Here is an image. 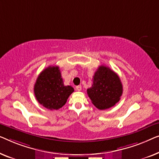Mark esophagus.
<instances>
[{
	"mask_svg": "<svg viewBox=\"0 0 159 159\" xmlns=\"http://www.w3.org/2000/svg\"><path fill=\"white\" fill-rule=\"evenodd\" d=\"M75 89H76L77 91H80L81 90V86H80V85H79V86H76V88Z\"/></svg>",
	"mask_w": 159,
	"mask_h": 159,
	"instance_id": "esophagus-1",
	"label": "esophagus"
}]
</instances>
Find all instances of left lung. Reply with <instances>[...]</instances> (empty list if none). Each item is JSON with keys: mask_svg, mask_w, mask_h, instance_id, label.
<instances>
[{"mask_svg": "<svg viewBox=\"0 0 159 159\" xmlns=\"http://www.w3.org/2000/svg\"><path fill=\"white\" fill-rule=\"evenodd\" d=\"M91 87L87 93L92 104L99 109L115 106L122 94V84L117 73L108 67L99 66L94 73Z\"/></svg>", "mask_w": 159, "mask_h": 159, "instance_id": "1", "label": "left lung"}]
</instances>
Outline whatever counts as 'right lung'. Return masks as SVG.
<instances>
[{
  "label": "right lung",
  "instance_id": "right-lung-1",
  "mask_svg": "<svg viewBox=\"0 0 159 159\" xmlns=\"http://www.w3.org/2000/svg\"><path fill=\"white\" fill-rule=\"evenodd\" d=\"M74 91L70 86H65L58 66H49L38 75L34 86L35 97L45 108L52 110L64 106Z\"/></svg>",
  "mask_w": 159,
  "mask_h": 159
}]
</instances>
